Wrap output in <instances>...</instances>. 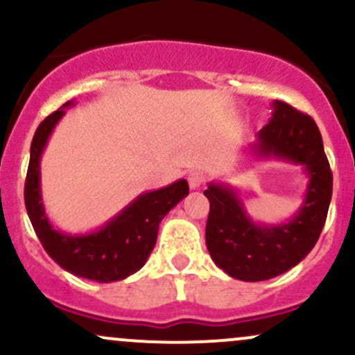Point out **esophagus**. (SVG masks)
Wrapping results in <instances>:
<instances>
[{"label":"esophagus","instance_id":"34e87169","mask_svg":"<svg viewBox=\"0 0 355 355\" xmlns=\"http://www.w3.org/2000/svg\"><path fill=\"white\" fill-rule=\"evenodd\" d=\"M203 183H205V175H203L202 172H191L189 175V185L191 190L200 189Z\"/></svg>","mask_w":355,"mask_h":355}]
</instances>
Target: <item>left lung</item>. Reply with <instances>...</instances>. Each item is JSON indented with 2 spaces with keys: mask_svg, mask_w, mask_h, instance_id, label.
Instances as JSON below:
<instances>
[{
  "mask_svg": "<svg viewBox=\"0 0 355 355\" xmlns=\"http://www.w3.org/2000/svg\"><path fill=\"white\" fill-rule=\"evenodd\" d=\"M272 108L252 153L304 166L309 183L294 217L277 225L257 223L234 187L211 182L203 191L210 202L205 242L211 260L245 282L274 279L304 260L319 240L332 198V172L315 121L284 101L275 100Z\"/></svg>",
  "mask_w": 355,
  "mask_h": 355,
  "instance_id": "left-lung-1",
  "label": "left lung"
}]
</instances>
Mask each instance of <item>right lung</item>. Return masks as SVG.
I'll return each instance as SVG.
<instances>
[{"instance_id":"obj_1","label":"right lung","mask_w":355,"mask_h":355,"mask_svg":"<svg viewBox=\"0 0 355 355\" xmlns=\"http://www.w3.org/2000/svg\"><path fill=\"white\" fill-rule=\"evenodd\" d=\"M71 105L73 101H67L36 128L24 183V205L43 248L61 268L95 282H116L145 266L157 243L162 218L189 195V183L182 178L164 189L138 195L120 214L89 234L56 230L44 211L40 160L56 123Z\"/></svg>"}]
</instances>
